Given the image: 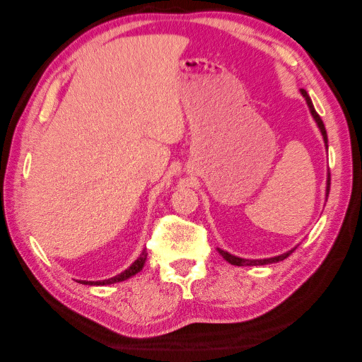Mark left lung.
<instances>
[{"mask_svg":"<svg viewBox=\"0 0 362 362\" xmlns=\"http://www.w3.org/2000/svg\"><path fill=\"white\" fill-rule=\"evenodd\" d=\"M301 94H303V98L306 99V104L308 107H310V112L313 118H315L316 123H317V128L321 129L322 133V138H324V144H325V149H327V132H325V127L324 123L321 120V117H319L317 112L315 110V105H313L310 96H308V93L305 90H301ZM329 191H330V173L327 175V187H325V197H329ZM297 248V247H295ZM295 248H292V250L284 253V255H279V257H272V258H264V259H245V258H239V257H234V255H230L228 252L221 250V248H218V252H220L221 257L226 259L228 263L230 264H235V266H259V264H269V263H277V262H282V259H286L290 253H292Z\"/></svg>","mask_w":362,"mask_h":362,"instance_id":"left-lung-1","label":"left lung"}]
</instances>
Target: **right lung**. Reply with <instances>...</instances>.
Segmentation results:
<instances>
[{
    "label": "right lung",
    "instance_id": "add662e5",
    "mask_svg": "<svg viewBox=\"0 0 362 362\" xmlns=\"http://www.w3.org/2000/svg\"><path fill=\"white\" fill-rule=\"evenodd\" d=\"M146 259H147V252H146V248L144 250H142V253L139 255V258L136 259V262L129 266L128 269H125L123 272H120V274L118 276H115V277H110V279H105V281H80V284H86V286H109V284H115V282H122V281H127V279H129V277L132 276H134V274H138V272L144 268V263H146Z\"/></svg>",
    "mask_w": 362,
    "mask_h": 362
}]
</instances>
